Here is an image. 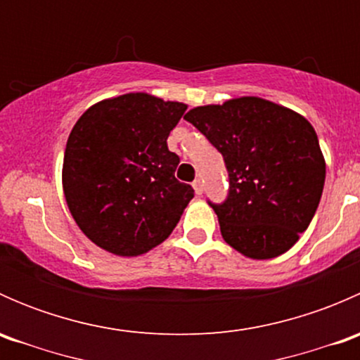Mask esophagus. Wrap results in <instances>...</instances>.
Here are the masks:
<instances>
[{
  "instance_id": "34e87169",
  "label": "esophagus",
  "mask_w": 360,
  "mask_h": 360,
  "mask_svg": "<svg viewBox=\"0 0 360 360\" xmlns=\"http://www.w3.org/2000/svg\"><path fill=\"white\" fill-rule=\"evenodd\" d=\"M193 188H195V193L197 195H202L203 193V184L200 179H195L193 181Z\"/></svg>"
}]
</instances>
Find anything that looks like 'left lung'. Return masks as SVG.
Returning <instances> with one entry per match:
<instances>
[{
	"label": "left lung",
	"instance_id": "1",
	"mask_svg": "<svg viewBox=\"0 0 360 360\" xmlns=\"http://www.w3.org/2000/svg\"><path fill=\"white\" fill-rule=\"evenodd\" d=\"M184 120L223 155L230 188L223 202L209 205L226 244L252 259L291 249L310 224L326 181L308 120L259 97L195 108Z\"/></svg>",
	"mask_w": 360,
	"mask_h": 360
}]
</instances>
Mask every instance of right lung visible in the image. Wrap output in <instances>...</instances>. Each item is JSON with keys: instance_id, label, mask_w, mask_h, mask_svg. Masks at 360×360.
Instances as JSON below:
<instances>
[{"instance_id": "obj_1", "label": "right lung", "mask_w": 360, "mask_h": 360, "mask_svg": "<svg viewBox=\"0 0 360 360\" xmlns=\"http://www.w3.org/2000/svg\"><path fill=\"white\" fill-rule=\"evenodd\" d=\"M186 104L148 94L103 101L79 116L66 144L63 186L79 230L118 256H139L176 228L195 191L176 179L167 137Z\"/></svg>"}]
</instances>
